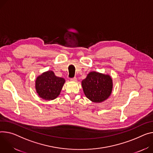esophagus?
I'll use <instances>...</instances> for the list:
<instances>
[{
	"label": "esophagus",
	"mask_w": 153,
	"mask_h": 153,
	"mask_svg": "<svg viewBox=\"0 0 153 153\" xmlns=\"http://www.w3.org/2000/svg\"><path fill=\"white\" fill-rule=\"evenodd\" d=\"M70 80H71V81H76V80H77V78H76V77H73V78H71Z\"/></svg>",
	"instance_id": "obj_1"
}]
</instances>
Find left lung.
<instances>
[{"instance_id": "8db88e82", "label": "left lung", "mask_w": 153, "mask_h": 153, "mask_svg": "<svg viewBox=\"0 0 153 153\" xmlns=\"http://www.w3.org/2000/svg\"><path fill=\"white\" fill-rule=\"evenodd\" d=\"M82 86L88 99L94 102H101L112 93V79L109 75L93 71L82 81Z\"/></svg>"}]
</instances>
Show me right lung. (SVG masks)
Here are the masks:
<instances>
[{
	"mask_svg": "<svg viewBox=\"0 0 153 153\" xmlns=\"http://www.w3.org/2000/svg\"><path fill=\"white\" fill-rule=\"evenodd\" d=\"M65 80L57 77L52 71L43 73L37 77L35 88L38 96L45 100H53L60 94Z\"/></svg>",
	"mask_w": 153,
	"mask_h": 153,
	"instance_id": "obj_1",
	"label": "right lung"
}]
</instances>
